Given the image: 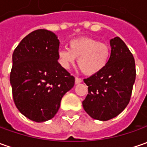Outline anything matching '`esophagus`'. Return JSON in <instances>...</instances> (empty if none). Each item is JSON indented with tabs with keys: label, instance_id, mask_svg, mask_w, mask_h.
<instances>
[{
	"label": "esophagus",
	"instance_id": "34e87169",
	"mask_svg": "<svg viewBox=\"0 0 147 147\" xmlns=\"http://www.w3.org/2000/svg\"><path fill=\"white\" fill-rule=\"evenodd\" d=\"M82 82V80L80 78H78V77H76V79H75V83H76V84H78L81 83Z\"/></svg>",
	"mask_w": 147,
	"mask_h": 147
}]
</instances>
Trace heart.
Segmentation results:
<instances>
[{
	"mask_svg": "<svg viewBox=\"0 0 147 147\" xmlns=\"http://www.w3.org/2000/svg\"><path fill=\"white\" fill-rule=\"evenodd\" d=\"M110 47L107 43L90 37H80L69 42V49H60L58 62L64 68H69L78 58V66L85 75H94L106 67L110 58Z\"/></svg>",
	"mask_w": 147,
	"mask_h": 147,
	"instance_id": "obj_1",
	"label": "heart"
}]
</instances>
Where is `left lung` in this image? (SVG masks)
Wrapping results in <instances>:
<instances>
[{
    "instance_id": "obj_1",
    "label": "left lung",
    "mask_w": 147,
    "mask_h": 147,
    "mask_svg": "<svg viewBox=\"0 0 147 147\" xmlns=\"http://www.w3.org/2000/svg\"><path fill=\"white\" fill-rule=\"evenodd\" d=\"M111 56L101 71L84 80L89 94L83 101L84 110L101 121L120 114L129 104L136 78L135 61L121 39L110 40Z\"/></svg>"
}]
</instances>
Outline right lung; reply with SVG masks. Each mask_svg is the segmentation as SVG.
<instances>
[{
	"instance_id": "1",
	"label": "right lung",
	"mask_w": 147,
	"mask_h": 147,
	"mask_svg": "<svg viewBox=\"0 0 147 147\" xmlns=\"http://www.w3.org/2000/svg\"><path fill=\"white\" fill-rule=\"evenodd\" d=\"M58 48L54 33L39 29L25 36L13 53V101L18 111L35 122L52 119L75 84L74 76L58 63Z\"/></svg>"
}]
</instances>
